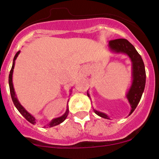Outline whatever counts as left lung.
I'll use <instances>...</instances> for the list:
<instances>
[{"label":"left lung","mask_w":159,"mask_h":159,"mask_svg":"<svg viewBox=\"0 0 159 159\" xmlns=\"http://www.w3.org/2000/svg\"><path fill=\"white\" fill-rule=\"evenodd\" d=\"M108 47L112 52L116 54H125L129 57L132 62V84L130 87L128 89L126 98H127L131 107V110L129 116L133 113L135 110L138 104L141 100L143 93H144L145 83H146V72L144 61L141 55L136 51V49L132 43H129L127 39L112 40L109 42ZM87 96L90 98V95L88 93ZM95 113L101 118L110 119L109 116L104 112H100L93 108Z\"/></svg>","instance_id":"8db88e82"}]
</instances>
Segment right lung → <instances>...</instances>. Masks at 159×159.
<instances>
[{
  "label": "right lung",
  "mask_w": 159,
  "mask_h": 159,
  "mask_svg": "<svg viewBox=\"0 0 159 159\" xmlns=\"http://www.w3.org/2000/svg\"><path fill=\"white\" fill-rule=\"evenodd\" d=\"M20 51H18V52L15 54L14 59H13L12 69H11L10 72H9V90H10V94H11V97H12V101H13V103H14L15 107L17 108V110L20 112V113L21 114L22 116H24V117L26 118V119L29 122H30V123L32 124H36L37 120L35 119V118L32 115H31L30 112H28L27 111L25 110V108L24 107L20 104V103L19 102V101L18 100V98H17L16 94H15L14 87H13V83H12L13 70H14V67H15V60H16V58H18V55L20 54ZM71 92H72V90H70V93H71ZM70 94H71V93H70ZM68 101H69V100H68ZM68 113H69V107H68V102H67V107H66V112H65V113L63 115V116H60V117L55 118H54V119H52L48 124H47V125L44 126L43 127H55V126H56V125H58V124L62 123L63 121H64V120L66 119V117H67Z\"/></svg>",
  "instance_id": "right-lung-1"
}]
</instances>
